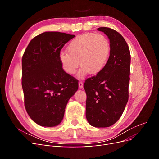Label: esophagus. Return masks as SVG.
<instances>
[{
    "label": "esophagus",
    "instance_id": "obj_1",
    "mask_svg": "<svg viewBox=\"0 0 159 159\" xmlns=\"http://www.w3.org/2000/svg\"><path fill=\"white\" fill-rule=\"evenodd\" d=\"M83 86H84V83L82 82V81H80V82H79V88H83Z\"/></svg>",
    "mask_w": 159,
    "mask_h": 159
}]
</instances>
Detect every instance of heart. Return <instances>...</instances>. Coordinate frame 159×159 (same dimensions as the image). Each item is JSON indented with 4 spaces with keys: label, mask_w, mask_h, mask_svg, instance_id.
<instances>
[{
    "label": "heart",
    "mask_w": 159,
    "mask_h": 159,
    "mask_svg": "<svg viewBox=\"0 0 159 159\" xmlns=\"http://www.w3.org/2000/svg\"><path fill=\"white\" fill-rule=\"evenodd\" d=\"M69 54L62 52L60 60L64 70L72 75L75 73L80 63L81 68L79 76L90 72L98 74L108 61L111 46L108 38L101 34L85 33L76 36L68 46Z\"/></svg>",
    "instance_id": "1"
}]
</instances>
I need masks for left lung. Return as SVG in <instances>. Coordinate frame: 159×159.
Wrapping results in <instances>:
<instances>
[{
  "label": "left lung",
  "instance_id": "8db88e82",
  "mask_svg": "<svg viewBox=\"0 0 159 159\" xmlns=\"http://www.w3.org/2000/svg\"><path fill=\"white\" fill-rule=\"evenodd\" d=\"M110 42L111 51L104 68L85 80V115L95 127H108L122 115L129 99L131 54L124 38L112 28L100 27Z\"/></svg>",
  "mask_w": 159,
  "mask_h": 159
}]
</instances>
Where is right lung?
I'll use <instances>...</instances> for the list:
<instances>
[{"label": "right lung", "instance_id": "obj_1", "mask_svg": "<svg viewBox=\"0 0 159 159\" xmlns=\"http://www.w3.org/2000/svg\"><path fill=\"white\" fill-rule=\"evenodd\" d=\"M75 35L59 32L42 33L32 39L22 58V87L30 117L44 127H54L63 119L78 80L62 68L60 54Z\"/></svg>", "mask_w": 159, "mask_h": 159}]
</instances>
